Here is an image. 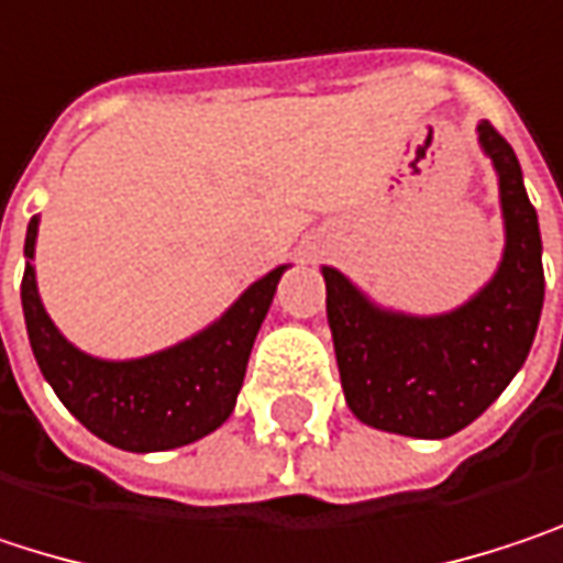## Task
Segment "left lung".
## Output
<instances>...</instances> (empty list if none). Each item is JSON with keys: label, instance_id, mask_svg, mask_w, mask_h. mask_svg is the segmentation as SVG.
Wrapping results in <instances>:
<instances>
[{"label": "left lung", "instance_id": "1", "mask_svg": "<svg viewBox=\"0 0 563 563\" xmlns=\"http://www.w3.org/2000/svg\"><path fill=\"white\" fill-rule=\"evenodd\" d=\"M476 142L499 180L506 246L493 278L444 314L373 301L353 278L320 265L327 323L350 411L388 434L441 441L476 421L526 366L544 305L541 230L512 145L489 125Z\"/></svg>", "mask_w": 563, "mask_h": 563}]
</instances>
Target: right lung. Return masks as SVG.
Masks as SVG:
<instances>
[{"label": "right lung", "mask_w": 563, "mask_h": 563, "mask_svg": "<svg viewBox=\"0 0 563 563\" xmlns=\"http://www.w3.org/2000/svg\"><path fill=\"white\" fill-rule=\"evenodd\" d=\"M37 217L25 233L22 311L41 376L64 408L100 441L155 454L194 444L217 431L236 408L255 333L272 308L288 265L272 268L203 330L175 346L135 360H103L74 346L37 295Z\"/></svg>", "instance_id": "obj_1"}]
</instances>
